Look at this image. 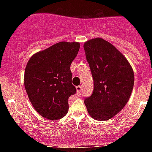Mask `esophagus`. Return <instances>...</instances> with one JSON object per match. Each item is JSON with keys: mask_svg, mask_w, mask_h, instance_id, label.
Segmentation results:
<instances>
[{"mask_svg": "<svg viewBox=\"0 0 152 152\" xmlns=\"http://www.w3.org/2000/svg\"><path fill=\"white\" fill-rule=\"evenodd\" d=\"M76 89H77V94L80 95V94L82 93V86H77V87H76Z\"/></svg>", "mask_w": 152, "mask_h": 152, "instance_id": "esophagus-1", "label": "esophagus"}]
</instances>
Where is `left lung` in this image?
Segmentation results:
<instances>
[{
	"instance_id": "8db88e82",
	"label": "left lung",
	"mask_w": 152,
	"mask_h": 152,
	"mask_svg": "<svg viewBox=\"0 0 152 152\" xmlns=\"http://www.w3.org/2000/svg\"><path fill=\"white\" fill-rule=\"evenodd\" d=\"M84 49L94 80L92 94L85 97L84 103L91 117L107 120L128 102L133 89V70L116 47L103 39L86 42Z\"/></svg>"
}]
</instances>
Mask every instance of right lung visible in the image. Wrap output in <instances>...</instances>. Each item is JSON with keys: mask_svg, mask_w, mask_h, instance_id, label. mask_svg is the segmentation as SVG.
Returning <instances> with one entry per match:
<instances>
[{"mask_svg": "<svg viewBox=\"0 0 152 152\" xmlns=\"http://www.w3.org/2000/svg\"><path fill=\"white\" fill-rule=\"evenodd\" d=\"M79 49L78 42H60L33 55L26 64V93L35 110L45 119H60L68 113V97L77 92L71 64Z\"/></svg>", "mask_w": 152, "mask_h": 152, "instance_id": "obj_1", "label": "right lung"}]
</instances>
